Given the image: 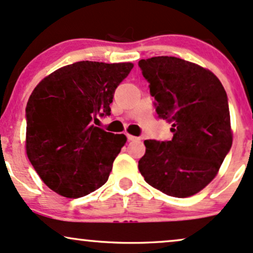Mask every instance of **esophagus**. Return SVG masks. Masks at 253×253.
I'll return each instance as SVG.
<instances>
[{"label": "esophagus", "mask_w": 253, "mask_h": 253, "mask_svg": "<svg viewBox=\"0 0 253 253\" xmlns=\"http://www.w3.org/2000/svg\"><path fill=\"white\" fill-rule=\"evenodd\" d=\"M127 139H129V141H139V137H136V136L129 135V133H127Z\"/></svg>", "instance_id": "1"}]
</instances>
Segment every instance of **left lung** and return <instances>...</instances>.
<instances>
[{
    "instance_id": "obj_1",
    "label": "left lung",
    "mask_w": 253,
    "mask_h": 253,
    "mask_svg": "<svg viewBox=\"0 0 253 253\" xmlns=\"http://www.w3.org/2000/svg\"><path fill=\"white\" fill-rule=\"evenodd\" d=\"M138 65L173 132L171 141L145 139L139 171L165 194L192 197L214 179L232 147L226 92L214 73L183 59L154 56Z\"/></svg>"
}]
</instances>
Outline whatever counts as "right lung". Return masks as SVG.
<instances>
[{"label":"right lung","mask_w":253,"mask_h":253,"mask_svg":"<svg viewBox=\"0 0 253 253\" xmlns=\"http://www.w3.org/2000/svg\"><path fill=\"white\" fill-rule=\"evenodd\" d=\"M132 67L78 61L44 77L33 90L26 108V153L53 192L80 198L108 181L126 136L94 123L110 115L115 90Z\"/></svg>","instance_id":"obj_1"}]
</instances>
